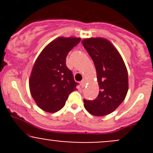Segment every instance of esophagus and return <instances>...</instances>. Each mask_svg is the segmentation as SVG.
I'll list each match as a JSON object with an SVG mask.
<instances>
[{
    "label": "esophagus",
    "instance_id": "esophagus-1",
    "mask_svg": "<svg viewBox=\"0 0 153 153\" xmlns=\"http://www.w3.org/2000/svg\"><path fill=\"white\" fill-rule=\"evenodd\" d=\"M81 87H84L86 85V81L85 80H82L81 82Z\"/></svg>",
    "mask_w": 153,
    "mask_h": 153
}]
</instances>
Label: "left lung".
Wrapping results in <instances>:
<instances>
[{
  "label": "left lung",
  "mask_w": 153,
  "mask_h": 153,
  "mask_svg": "<svg viewBox=\"0 0 153 153\" xmlns=\"http://www.w3.org/2000/svg\"><path fill=\"white\" fill-rule=\"evenodd\" d=\"M82 44L95 64L100 91L93 101L84 99V107L95 116L115 111L124 101L128 91L127 69L121 55L105 38H86Z\"/></svg>",
  "instance_id": "obj_1"
}]
</instances>
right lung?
Masks as SVG:
<instances>
[{"label":"right lung","mask_w":153,"mask_h":153,"mask_svg":"<svg viewBox=\"0 0 153 153\" xmlns=\"http://www.w3.org/2000/svg\"><path fill=\"white\" fill-rule=\"evenodd\" d=\"M81 41L79 38H56L44 48L35 61L29 84L34 101L41 109L56 112L62 109L78 83L66 65L69 51Z\"/></svg>","instance_id":"right-lung-1"}]
</instances>
